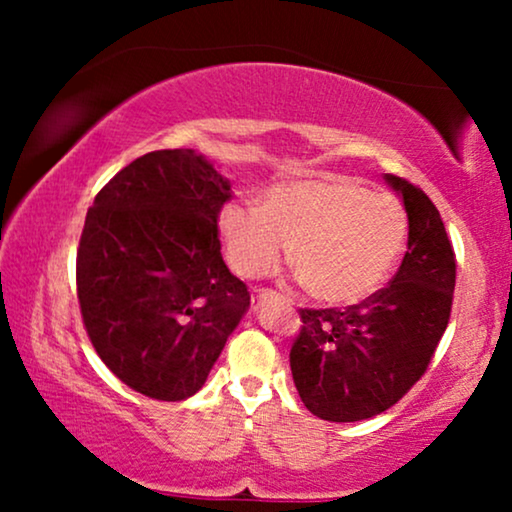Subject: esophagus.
Wrapping results in <instances>:
<instances>
[{
  "label": "esophagus",
  "instance_id": "esophagus-1",
  "mask_svg": "<svg viewBox=\"0 0 512 512\" xmlns=\"http://www.w3.org/2000/svg\"><path fill=\"white\" fill-rule=\"evenodd\" d=\"M265 300H277V296L268 289H256L254 296H251V305L258 307L261 303H265Z\"/></svg>",
  "mask_w": 512,
  "mask_h": 512
}]
</instances>
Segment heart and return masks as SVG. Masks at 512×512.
Wrapping results in <instances>:
<instances>
[{
	"label": "heart",
	"mask_w": 512,
	"mask_h": 512,
	"mask_svg": "<svg viewBox=\"0 0 512 512\" xmlns=\"http://www.w3.org/2000/svg\"><path fill=\"white\" fill-rule=\"evenodd\" d=\"M219 226L237 275H270L291 247L300 284L326 305H354L373 296L408 242L401 200L340 174L279 181L265 188L258 207H223Z\"/></svg>",
	"instance_id": "heart-1"
}]
</instances>
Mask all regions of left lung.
<instances>
[{
	"instance_id": "8db88e82",
	"label": "left lung",
	"mask_w": 512,
	"mask_h": 512,
	"mask_svg": "<svg viewBox=\"0 0 512 512\" xmlns=\"http://www.w3.org/2000/svg\"><path fill=\"white\" fill-rule=\"evenodd\" d=\"M408 212V251L384 289L345 310H300L291 373L305 408L326 422L389 410L426 373L452 312L457 261L429 195L387 174Z\"/></svg>"
}]
</instances>
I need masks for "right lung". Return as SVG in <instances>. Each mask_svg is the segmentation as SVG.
<instances>
[{"instance_id": "right-lung-1", "label": "right lung", "mask_w": 512, "mask_h": 512, "mask_svg": "<svg viewBox=\"0 0 512 512\" xmlns=\"http://www.w3.org/2000/svg\"><path fill=\"white\" fill-rule=\"evenodd\" d=\"M230 184L193 149L123 167L88 209L76 251L81 319L111 373L156 401L205 384L249 307L221 256Z\"/></svg>"}]
</instances>
